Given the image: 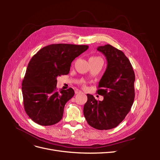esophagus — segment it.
Here are the masks:
<instances>
[{
	"label": "esophagus",
	"instance_id": "esophagus-1",
	"mask_svg": "<svg viewBox=\"0 0 160 160\" xmlns=\"http://www.w3.org/2000/svg\"><path fill=\"white\" fill-rule=\"evenodd\" d=\"M81 90H79V89H75V94H79V93H81Z\"/></svg>",
	"mask_w": 160,
	"mask_h": 160
}]
</instances>
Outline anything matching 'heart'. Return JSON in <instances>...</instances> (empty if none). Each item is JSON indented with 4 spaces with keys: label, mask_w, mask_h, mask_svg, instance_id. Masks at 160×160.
Here are the masks:
<instances>
[{
    "label": "heart",
    "mask_w": 160,
    "mask_h": 160,
    "mask_svg": "<svg viewBox=\"0 0 160 160\" xmlns=\"http://www.w3.org/2000/svg\"><path fill=\"white\" fill-rule=\"evenodd\" d=\"M91 58H99V57H91ZM82 84H83V85H85L84 82H82Z\"/></svg>",
    "instance_id": "b5f03b06"
}]
</instances>
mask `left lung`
Segmentation results:
<instances>
[{
  "label": "left lung",
  "instance_id": "left-lung-1",
  "mask_svg": "<svg viewBox=\"0 0 160 160\" xmlns=\"http://www.w3.org/2000/svg\"><path fill=\"white\" fill-rule=\"evenodd\" d=\"M97 50L106 57L107 68L99 82L98 93L103 96L97 101L87 94L83 114L90 126L99 130L113 129L122 122L133 105L135 98V73L124 53L110 45Z\"/></svg>",
  "mask_w": 160,
  "mask_h": 160
}]
</instances>
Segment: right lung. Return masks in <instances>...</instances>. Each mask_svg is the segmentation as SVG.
<instances>
[{"instance_id":"right-lung-1","label":"right lung","mask_w":160,"mask_h":160,"mask_svg":"<svg viewBox=\"0 0 160 160\" xmlns=\"http://www.w3.org/2000/svg\"><path fill=\"white\" fill-rule=\"evenodd\" d=\"M88 45L52 44L42 48L28 62L22 82L23 104L34 122L51 125L63 115L66 103L73 97L72 88L57 91V77L67 75L72 61Z\"/></svg>"}]
</instances>
